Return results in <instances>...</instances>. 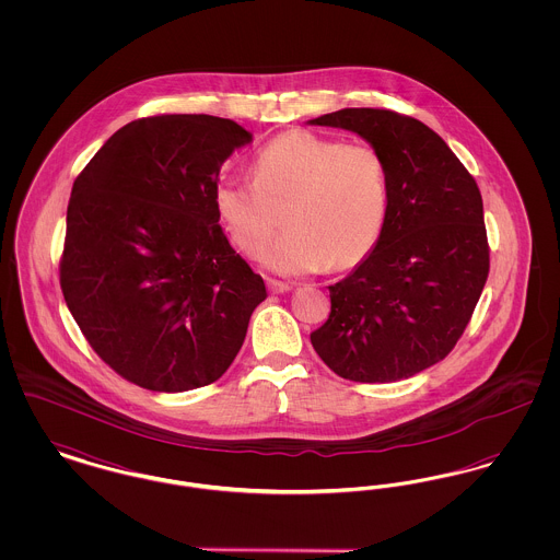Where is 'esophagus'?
I'll list each match as a JSON object with an SVG mask.
<instances>
[{
  "label": "esophagus",
  "mask_w": 560,
  "mask_h": 560,
  "mask_svg": "<svg viewBox=\"0 0 560 560\" xmlns=\"http://www.w3.org/2000/svg\"><path fill=\"white\" fill-rule=\"evenodd\" d=\"M268 292L270 293H288L292 290V285H288V283H281V281H277V279H268L267 281Z\"/></svg>",
  "instance_id": "1"
}]
</instances>
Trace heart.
<instances>
[{
	"instance_id": "1",
	"label": "heart",
	"mask_w": 560,
	"mask_h": 560,
	"mask_svg": "<svg viewBox=\"0 0 560 560\" xmlns=\"http://www.w3.org/2000/svg\"><path fill=\"white\" fill-rule=\"evenodd\" d=\"M254 180L222 178L213 206L231 241L270 270L302 275L354 267L375 247L388 213L386 161L368 140L311 130L272 138L252 163Z\"/></svg>"
}]
</instances>
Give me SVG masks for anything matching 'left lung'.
I'll return each instance as SVG.
<instances>
[{
	"mask_svg": "<svg viewBox=\"0 0 560 560\" xmlns=\"http://www.w3.org/2000/svg\"><path fill=\"white\" fill-rule=\"evenodd\" d=\"M357 132L386 161L388 213L372 254L329 285V319L311 334L334 373L397 382L443 361L472 319L489 275L477 180L445 140L390 108L313 119Z\"/></svg>",
	"mask_w": 560,
	"mask_h": 560,
	"instance_id": "obj_1",
	"label": "left lung"
}]
</instances>
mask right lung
<instances>
[{"instance_id": "obj_1", "label": "right lung", "mask_w": 560, "mask_h": 560, "mask_svg": "<svg viewBox=\"0 0 560 560\" xmlns=\"http://www.w3.org/2000/svg\"><path fill=\"white\" fill-rule=\"evenodd\" d=\"M249 140L213 115L142 117L73 183L60 290L92 350L140 388L215 382L267 298L213 206L222 163Z\"/></svg>"}]
</instances>
